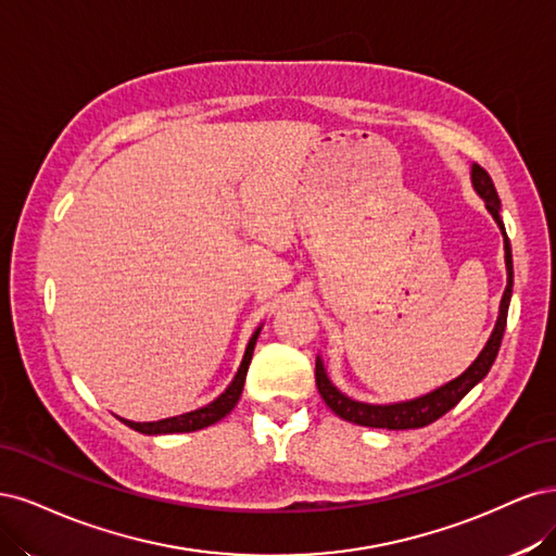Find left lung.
<instances>
[{
    "label": "left lung",
    "mask_w": 556,
    "mask_h": 556,
    "mask_svg": "<svg viewBox=\"0 0 556 556\" xmlns=\"http://www.w3.org/2000/svg\"><path fill=\"white\" fill-rule=\"evenodd\" d=\"M471 185H473V189H476L480 199L485 201L488 212L494 217V222L501 230V236H504L506 273H508V286L504 291V298H501L498 316H496V324H494V330L488 339V344L482 346V351L478 353L476 361L467 369H464L457 376V379L439 386L437 390L427 392V395H420L416 400H406V402H395V404H367V402L351 400L349 395H344V392L330 381L324 361H320V355H316V386H318V392H320V397H324V402L342 420L363 425V427H379V429L425 427L429 422L439 420L441 416H445L453 406H457L473 386H478L482 379H485L490 367L494 365L498 346H501V339H504L506 320H508V307H510V295H513V252H510V240L506 236V226H504V222H501V214H498L501 201L496 195L494 182H492V177L488 175V170L480 168L478 164L471 166Z\"/></svg>",
    "instance_id": "obj_1"
}]
</instances>
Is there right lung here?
<instances>
[{
  "mask_svg": "<svg viewBox=\"0 0 556 556\" xmlns=\"http://www.w3.org/2000/svg\"><path fill=\"white\" fill-rule=\"evenodd\" d=\"M261 328H256V332L252 334V339H249L247 344V351L242 355V363H240V369L238 374L232 376V381L228 383V388L222 392V395L217 400H212L210 404L195 408V410H189V414H182V416H173V418H164V420H156V422H134V420H124L119 418L124 425H129L131 429H136V432L140 434H182V432H195V429H203V427H210L214 422H219L222 418H226L232 408H236V404L240 402V395H242V388H244V379H247V369H249V363H252V355H254V346H256V339L261 334Z\"/></svg>",
  "mask_w": 556,
  "mask_h": 556,
  "instance_id": "obj_1",
  "label": "right lung"
}]
</instances>
